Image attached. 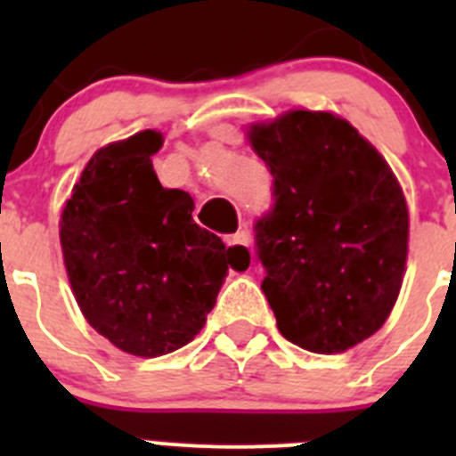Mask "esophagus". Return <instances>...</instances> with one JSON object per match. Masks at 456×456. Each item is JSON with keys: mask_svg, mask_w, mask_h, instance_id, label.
Wrapping results in <instances>:
<instances>
[{"mask_svg": "<svg viewBox=\"0 0 456 456\" xmlns=\"http://www.w3.org/2000/svg\"><path fill=\"white\" fill-rule=\"evenodd\" d=\"M251 241H248V235L244 231H237L235 235L225 237V247L235 248L232 251V257H235V263H241L244 257H248V251H251V247H248Z\"/></svg>", "mask_w": 456, "mask_h": 456, "instance_id": "1", "label": "esophagus"}]
</instances>
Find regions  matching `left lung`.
I'll list each match as a JSON object with an SVG mask.
<instances>
[{"instance_id":"8db88e82","label":"left lung","mask_w":456,"mask_h":456,"mask_svg":"<svg viewBox=\"0 0 456 456\" xmlns=\"http://www.w3.org/2000/svg\"><path fill=\"white\" fill-rule=\"evenodd\" d=\"M273 205L253 225L278 331L347 352L388 320L409 251V209L386 159L345 118L294 109L253 125Z\"/></svg>"}]
</instances>
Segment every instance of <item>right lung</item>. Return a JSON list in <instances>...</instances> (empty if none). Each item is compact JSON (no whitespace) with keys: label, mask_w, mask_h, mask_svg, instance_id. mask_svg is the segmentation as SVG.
I'll use <instances>...</instances> for the list:
<instances>
[{"label":"right lung","mask_w":456,"mask_h":456,"mask_svg":"<svg viewBox=\"0 0 456 456\" xmlns=\"http://www.w3.org/2000/svg\"><path fill=\"white\" fill-rule=\"evenodd\" d=\"M162 134L100 148L61 215L68 281L88 324L111 345L155 358L184 347L215 308L232 248L191 219L187 191L164 189Z\"/></svg>","instance_id":"add662e5"}]
</instances>
